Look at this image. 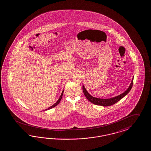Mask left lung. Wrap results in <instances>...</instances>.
<instances>
[{
  "instance_id": "8db88e82",
  "label": "left lung",
  "mask_w": 151,
  "mask_h": 151,
  "mask_svg": "<svg viewBox=\"0 0 151 151\" xmlns=\"http://www.w3.org/2000/svg\"><path fill=\"white\" fill-rule=\"evenodd\" d=\"M133 78L132 79V82L130 83V85L129 86L128 88L127 89L124 93H123L121 95L117 96L111 98V99H98V98L93 97L92 96L89 95L84 86H83L82 89H83V91L84 95H85L87 99V100L89 101V102H92V104L96 105L109 106H111L112 105L115 104V103L119 101L120 100L125 96L127 95L129 92H130V89H132V86H133Z\"/></svg>"
}]
</instances>
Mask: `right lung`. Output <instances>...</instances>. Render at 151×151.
<instances>
[{"instance_id": "obj_1", "label": "right lung", "mask_w": 151, "mask_h": 151, "mask_svg": "<svg viewBox=\"0 0 151 151\" xmlns=\"http://www.w3.org/2000/svg\"><path fill=\"white\" fill-rule=\"evenodd\" d=\"M63 92H64V91H63V92H62V95H61L60 97V98L59 99V100H58V101L56 102V103H55V104H54L52 106H51V107H50L49 108H48L47 109H46V110H49V109H52V108H53V107H55V106H57V105L59 104V102H60V101L62 100V96H63Z\"/></svg>"}]
</instances>
